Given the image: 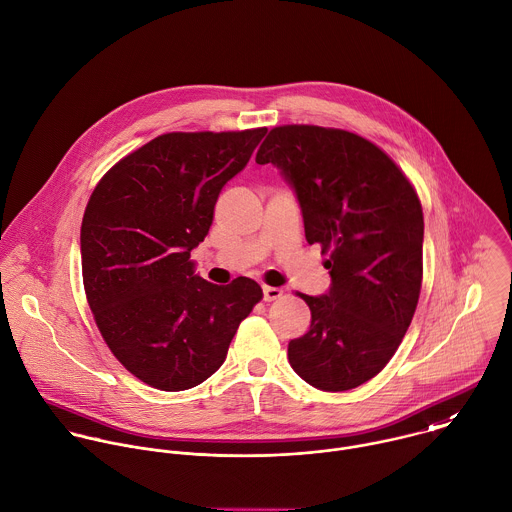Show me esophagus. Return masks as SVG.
<instances>
[{
  "instance_id": "esophagus-1",
  "label": "esophagus",
  "mask_w": 512,
  "mask_h": 512,
  "mask_svg": "<svg viewBox=\"0 0 512 512\" xmlns=\"http://www.w3.org/2000/svg\"><path fill=\"white\" fill-rule=\"evenodd\" d=\"M283 297V291L279 287H263V299L269 303V301H277Z\"/></svg>"
}]
</instances>
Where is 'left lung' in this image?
<instances>
[{"instance_id": "obj_1", "label": "left lung", "mask_w": 512, "mask_h": 512, "mask_svg": "<svg viewBox=\"0 0 512 512\" xmlns=\"http://www.w3.org/2000/svg\"><path fill=\"white\" fill-rule=\"evenodd\" d=\"M255 161L281 169L297 193L307 243L329 255V291L299 293L311 327L289 343V363L315 389H355L391 361L419 303V195L381 147L345 129L273 127Z\"/></svg>"}]
</instances>
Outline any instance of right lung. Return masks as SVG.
Instances as JSON below:
<instances>
[{
	"label": "right lung",
	"instance_id": "1",
	"mask_svg": "<svg viewBox=\"0 0 512 512\" xmlns=\"http://www.w3.org/2000/svg\"><path fill=\"white\" fill-rule=\"evenodd\" d=\"M267 127L165 133L117 161L81 221L89 309L115 359L139 381L185 391L225 361L239 323L263 299L249 277L213 285L191 251L217 197L251 159Z\"/></svg>",
	"mask_w": 512,
	"mask_h": 512
}]
</instances>
